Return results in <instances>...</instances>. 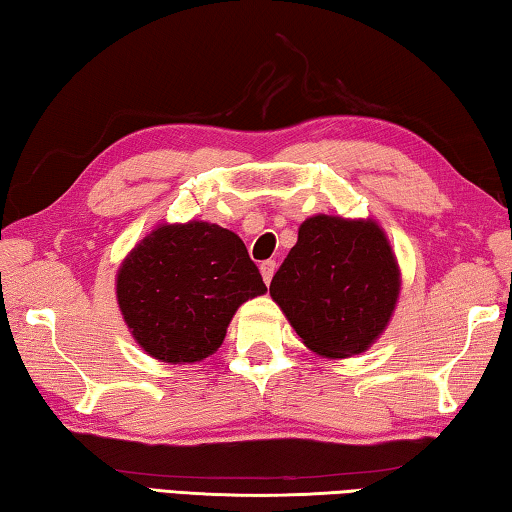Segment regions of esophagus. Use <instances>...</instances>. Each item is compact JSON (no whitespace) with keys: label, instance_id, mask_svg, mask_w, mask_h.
<instances>
[{"label":"esophagus","instance_id":"34e87169","mask_svg":"<svg viewBox=\"0 0 512 512\" xmlns=\"http://www.w3.org/2000/svg\"><path fill=\"white\" fill-rule=\"evenodd\" d=\"M275 268H277V264H275V262H271V259H268V262H262V266H259V271H262V277H264V282H266V284L273 280Z\"/></svg>","mask_w":512,"mask_h":512}]
</instances>
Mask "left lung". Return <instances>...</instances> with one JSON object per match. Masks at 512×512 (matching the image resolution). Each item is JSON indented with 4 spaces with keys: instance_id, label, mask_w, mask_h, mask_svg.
<instances>
[{
    "instance_id": "obj_1",
    "label": "left lung",
    "mask_w": 512,
    "mask_h": 512,
    "mask_svg": "<svg viewBox=\"0 0 512 512\" xmlns=\"http://www.w3.org/2000/svg\"><path fill=\"white\" fill-rule=\"evenodd\" d=\"M400 268L375 221L311 216L271 280V296L302 343L323 357H352L384 332Z\"/></svg>"
}]
</instances>
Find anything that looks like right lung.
I'll list each match as a JSON object with an SVG mask.
<instances>
[{
	"instance_id": "1",
	"label": "right lung",
	"mask_w": 512,
	"mask_h": 512,
	"mask_svg": "<svg viewBox=\"0 0 512 512\" xmlns=\"http://www.w3.org/2000/svg\"><path fill=\"white\" fill-rule=\"evenodd\" d=\"M264 291L244 241L205 221L153 230L117 275L119 309L135 341L167 363L212 354L241 302Z\"/></svg>"
}]
</instances>
